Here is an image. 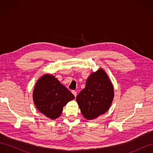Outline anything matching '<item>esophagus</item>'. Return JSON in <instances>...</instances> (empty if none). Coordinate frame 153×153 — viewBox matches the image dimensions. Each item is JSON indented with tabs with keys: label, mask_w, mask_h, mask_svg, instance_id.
<instances>
[{
	"label": "esophagus",
	"mask_w": 153,
	"mask_h": 153,
	"mask_svg": "<svg viewBox=\"0 0 153 153\" xmlns=\"http://www.w3.org/2000/svg\"><path fill=\"white\" fill-rule=\"evenodd\" d=\"M72 93H73V94L75 96V97L76 98V95H77V92H76V91H72Z\"/></svg>",
	"instance_id": "1"
}]
</instances>
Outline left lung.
Wrapping results in <instances>:
<instances>
[{
	"instance_id": "left-lung-1",
	"label": "left lung",
	"mask_w": 153,
	"mask_h": 153,
	"mask_svg": "<svg viewBox=\"0 0 153 153\" xmlns=\"http://www.w3.org/2000/svg\"><path fill=\"white\" fill-rule=\"evenodd\" d=\"M114 87L103 69L91 73L85 87L76 96L81 113L87 119H94L107 111L114 99Z\"/></svg>"
}]
</instances>
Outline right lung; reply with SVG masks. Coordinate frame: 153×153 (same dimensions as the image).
<instances>
[{"label": "right lung", "mask_w": 153, "mask_h": 153, "mask_svg": "<svg viewBox=\"0 0 153 153\" xmlns=\"http://www.w3.org/2000/svg\"><path fill=\"white\" fill-rule=\"evenodd\" d=\"M33 100L41 113L51 119L58 118L63 106L75 96L54 76L45 74L37 81L33 91Z\"/></svg>", "instance_id": "right-lung-1"}]
</instances>
